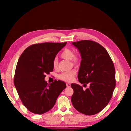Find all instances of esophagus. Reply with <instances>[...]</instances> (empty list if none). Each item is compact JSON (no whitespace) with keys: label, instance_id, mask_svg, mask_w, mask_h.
I'll return each mask as SVG.
<instances>
[{"label":"esophagus","instance_id":"1","mask_svg":"<svg viewBox=\"0 0 131 131\" xmlns=\"http://www.w3.org/2000/svg\"><path fill=\"white\" fill-rule=\"evenodd\" d=\"M66 86H67L68 87H70V83H66Z\"/></svg>","mask_w":131,"mask_h":131}]
</instances>
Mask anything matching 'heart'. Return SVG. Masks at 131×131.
I'll return each instance as SVG.
<instances>
[{
    "instance_id": "obj_1",
    "label": "heart",
    "mask_w": 131,
    "mask_h": 131,
    "mask_svg": "<svg viewBox=\"0 0 131 131\" xmlns=\"http://www.w3.org/2000/svg\"><path fill=\"white\" fill-rule=\"evenodd\" d=\"M61 57L65 60H71V63L74 66L78 67L81 63L82 58L79 56L75 55V52L70 49H65L61 53ZM53 66L54 69H56L58 66V60L56 58L53 60ZM77 74V71L75 70H72L69 71L63 72L58 75V78L62 81L70 82L74 79Z\"/></svg>"
}]
</instances>
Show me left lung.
<instances>
[{"label": "left lung", "mask_w": 131, "mask_h": 131, "mask_svg": "<svg viewBox=\"0 0 131 131\" xmlns=\"http://www.w3.org/2000/svg\"><path fill=\"white\" fill-rule=\"evenodd\" d=\"M73 44L82 58L78 78L84 87L88 84L89 87L83 90L82 86L72 83V104L79 112L94 115L112 99L116 85L114 65L106 50L96 41L83 40Z\"/></svg>", "instance_id": "obj_1"}]
</instances>
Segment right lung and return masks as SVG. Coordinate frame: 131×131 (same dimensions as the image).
<instances>
[{
    "label": "right lung",
    "instance_id": "add662e5",
    "mask_svg": "<svg viewBox=\"0 0 131 131\" xmlns=\"http://www.w3.org/2000/svg\"><path fill=\"white\" fill-rule=\"evenodd\" d=\"M67 42L34 44L25 49L17 63L14 84L23 105L32 113L42 114L54 106L66 83L44 80L53 70V60Z\"/></svg>",
    "mask_w": 131,
    "mask_h": 131
}]
</instances>
